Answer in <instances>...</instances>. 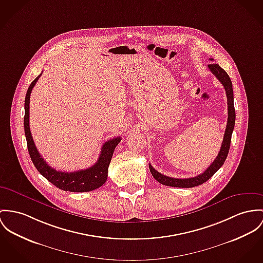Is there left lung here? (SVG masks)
<instances>
[{
    "instance_id": "obj_1",
    "label": "left lung",
    "mask_w": 263,
    "mask_h": 263,
    "mask_svg": "<svg viewBox=\"0 0 263 263\" xmlns=\"http://www.w3.org/2000/svg\"><path fill=\"white\" fill-rule=\"evenodd\" d=\"M213 60V59H210ZM208 69L212 72V74L219 80L225 89L226 97H227V105H228V119L227 125L223 137L222 144L220 151L217 155V157L214 159V161L211 163V165L203 172L202 174H199L198 176L192 177V178H172L168 177L166 175H163L159 173L157 170L153 168L151 164H149V169L152 174V176L155 178V180L161 183L166 186H172V187H180V188H191L198 185H201L204 182L207 181L209 178H211L217 170L222 166L226 160V157L229 152L230 148V142H231V135L234 129L235 124V109L233 104V89H232V83L228 76V74L223 70L222 68L218 64H209Z\"/></svg>"
}]
</instances>
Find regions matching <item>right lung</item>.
<instances>
[{"mask_svg": "<svg viewBox=\"0 0 263 263\" xmlns=\"http://www.w3.org/2000/svg\"><path fill=\"white\" fill-rule=\"evenodd\" d=\"M42 73L31 83L25 98L24 128H25L27 145H28V151L32 161L34 163L35 167L37 168V170L48 181L51 182L57 188L62 189L64 191L88 192L101 187L107 180L108 167L116 146L119 144V142L121 141V137H116L109 141L105 142L104 145L102 146L101 154L98 160L93 166L87 169L78 170L74 172H62L49 166L44 160V158L41 156L38 149L35 146V143L30 131V125H29L30 96L34 86L36 85Z\"/></svg>", "mask_w": 263, "mask_h": 263, "instance_id": "obj_1", "label": "right lung"}]
</instances>
